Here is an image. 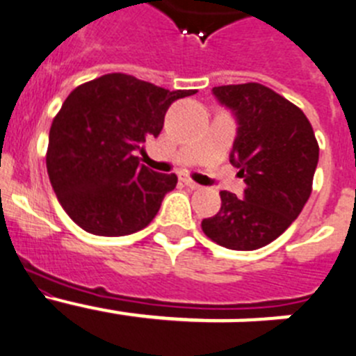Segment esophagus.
I'll use <instances>...</instances> for the list:
<instances>
[{
    "instance_id": "34e87169",
    "label": "esophagus",
    "mask_w": 356,
    "mask_h": 356,
    "mask_svg": "<svg viewBox=\"0 0 356 356\" xmlns=\"http://www.w3.org/2000/svg\"><path fill=\"white\" fill-rule=\"evenodd\" d=\"M181 181L184 182V184H186L188 188H191V190H199V188H200V184H197L195 181H191V179L188 177V175H181Z\"/></svg>"
}]
</instances>
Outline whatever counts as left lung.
<instances>
[{
	"label": "left lung",
	"mask_w": 356,
	"mask_h": 356,
	"mask_svg": "<svg viewBox=\"0 0 356 356\" xmlns=\"http://www.w3.org/2000/svg\"><path fill=\"white\" fill-rule=\"evenodd\" d=\"M213 95L236 118L229 161L245 190L242 199L220 191V211L204 218L202 231L222 247L254 251L285 233L302 211L319 145L305 113L265 86H218Z\"/></svg>",
	"instance_id": "obj_1"
}]
</instances>
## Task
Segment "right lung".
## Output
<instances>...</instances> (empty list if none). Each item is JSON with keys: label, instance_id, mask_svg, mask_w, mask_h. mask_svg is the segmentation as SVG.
<instances>
[{"label": "right lung", "instance_id": "add662e5", "mask_svg": "<svg viewBox=\"0 0 356 356\" xmlns=\"http://www.w3.org/2000/svg\"><path fill=\"white\" fill-rule=\"evenodd\" d=\"M191 95L123 73L70 92L49 129L46 168L71 220L98 236L132 234L152 222L177 175L157 174L136 154L159 136L170 105Z\"/></svg>", "mask_w": 356, "mask_h": 356}]
</instances>
